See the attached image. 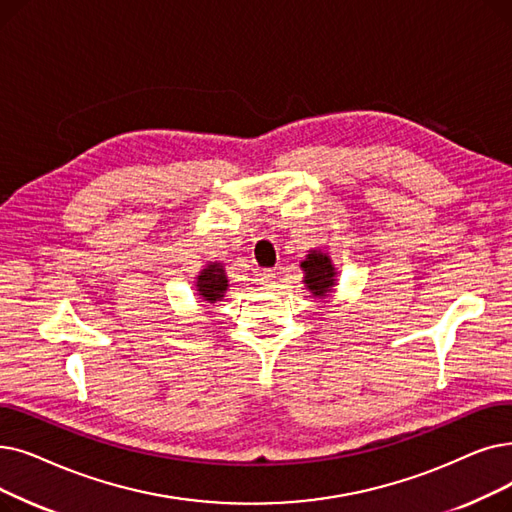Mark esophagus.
I'll return each instance as SVG.
<instances>
[{
	"mask_svg": "<svg viewBox=\"0 0 512 512\" xmlns=\"http://www.w3.org/2000/svg\"><path fill=\"white\" fill-rule=\"evenodd\" d=\"M259 282H261L265 288H272V286H276V282H278V274H276L274 270H263V272L259 274Z\"/></svg>",
	"mask_w": 512,
	"mask_h": 512,
	"instance_id": "esophagus-1",
	"label": "esophagus"
}]
</instances>
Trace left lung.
<instances>
[{
    "label": "left lung",
    "instance_id": "left-lung-1",
    "mask_svg": "<svg viewBox=\"0 0 512 512\" xmlns=\"http://www.w3.org/2000/svg\"><path fill=\"white\" fill-rule=\"evenodd\" d=\"M301 268L305 272L303 282L307 286V291H311V295L324 299L332 293V288H335L337 282V270L335 265H332L328 253L309 251L301 261Z\"/></svg>",
    "mask_w": 512,
    "mask_h": 512
}]
</instances>
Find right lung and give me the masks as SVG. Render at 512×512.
<instances>
[{"mask_svg": "<svg viewBox=\"0 0 512 512\" xmlns=\"http://www.w3.org/2000/svg\"><path fill=\"white\" fill-rule=\"evenodd\" d=\"M228 286L230 284H228L226 268L217 261L207 263L205 268L201 270V274H198V278H196V291L205 303H217V301L224 299Z\"/></svg>", "mask_w": 512, "mask_h": 512, "instance_id": "1", "label": "right lung"}]
</instances>
